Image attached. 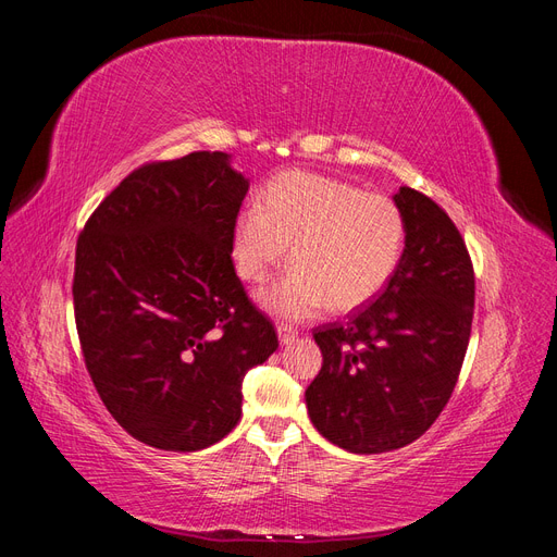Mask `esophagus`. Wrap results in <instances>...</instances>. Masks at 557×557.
I'll list each match as a JSON object with an SVG mask.
<instances>
[{
    "label": "esophagus",
    "mask_w": 557,
    "mask_h": 557,
    "mask_svg": "<svg viewBox=\"0 0 557 557\" xmlns=\"http://www.w3.org/2000/svg\"><path fill=\"white\" fill-rule=\"evenodd\" d=\"M295 339H297V330H293L288 325H278V342H281V346H288Z\"/></svg>",
    "instance_id": "esophagus-1"
}]
</instances>
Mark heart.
I'll return each instance as SVG.
<instances>
[{"label": "heart", "instance_id": "1", "mask_svg": "<svg viewBox=\"0 0 557 557\" xmlns=\"http://www.w3.org/2000/svg\"><path fill=\"white\" fill-rule=\"evenodd\" d=\"M407 225L385 195L309 172L281 174L262 205L239 211L232 258L246 281H262L288 250L295 262L258 299L274 315L301 320L350 311L374 299L399 264ZM292 246L288 247L287 244Z\"/></svg>", "mask_w": 557, "mask_h": 557}]
</instances>
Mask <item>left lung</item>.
Wrapping results in <instances>:
<instances>
[{"mask_svg":"<svg viewBox=\"0 0 557 557\" xmlns=\"http://www.w3.org/2000/svg\"><path fill=\"white\" fill-rule=\"evenodd\" d=\"M393 199L407 225L395 274L346 323L313 332L323 367L305 395L313 428L360 455L430 430L458 383L474 318V267L458 227L407 185Z\"/></svg>","mask_w":557,"mask_h":557,"instance_id":"8db88e82","label":"left lung"}]
</instances>
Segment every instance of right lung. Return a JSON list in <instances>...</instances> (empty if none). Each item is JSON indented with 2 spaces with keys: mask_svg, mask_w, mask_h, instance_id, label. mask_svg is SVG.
I'll use <instances>...</instances> for the list:
<instances>
[{
  "mask_svg": "<svg viewBox=\"0 0 557 557\" xmlns=\"http://www.w3.org/2000/svg\"><path fill=\"white\" fill-rule=\"evenodd\" d=\"M248 178L199 150L134 170L76 244L74 315L88 374L127 434L160 450L221 442L242 383L278 348L234 272Z\"/></svg>",
  "mask_w": 557,
  "mask_h": 557,
  "instance_id": "1",
  "label": "right lung"
}]
</instances>
